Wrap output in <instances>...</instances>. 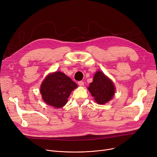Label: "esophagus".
Here are the masks:
<instances>
[{
  "label": "esophagus",
  "instance_id": "obj_1",
  "mask_svg": "<svg viewBox=\"0 0 157 157\" xmlns=\"http://www.w3.org/2000/svg\"><path fill=\"white\" fill-rule=\"evenodd\" d=\"M78 85L80 86H83L84 85V82L83 81H78Z\"/></svg>",
  "mask_w": 157,
  "mask_h": 157
}]
</instances>
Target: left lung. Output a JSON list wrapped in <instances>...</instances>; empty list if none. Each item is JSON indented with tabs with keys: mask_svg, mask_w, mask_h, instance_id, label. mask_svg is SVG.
Instances as JSON below:
<instances>
[{
	"mask_svg": "<svg viewBox=\"0 0 157 157\" xmlns=\"http://www.w3.org/2000/svg\"><path fill=\"white\" fill-rule=\"evenodd\" d=\"M88 90L98 104H104L113 98L115 88L113 82L104 74L98 71L95 74L92 83H90Z\"/></svg>",
	"mask_w": 157,
	"mask_h": 157,
	"instance_id": "1",
	"label": "left lung"
}]
</instances>
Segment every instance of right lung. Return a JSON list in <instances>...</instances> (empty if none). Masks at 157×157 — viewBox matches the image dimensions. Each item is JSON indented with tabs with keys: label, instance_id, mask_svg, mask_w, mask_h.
I'll use <instances>...</instances> for the list:
<instances>
[{
	"label": "right lung",
	"instance_id": "add662e5",
	"mask_svg": "<svg viewBox=\"0 0 157 157\" xmlns=\"http://www.w3.org/2000/svg\"><path fill=\"white\" fill-rule=\"evenodd\" d=\"M77 85L60 71L49 74L43 81L40 92L43 101L54 108H60L67 102V98Z\"/></svg>",
	"mask_w": 157,
	"mask_h": 157
}]
</instances>
